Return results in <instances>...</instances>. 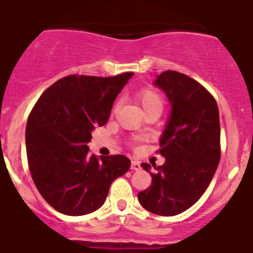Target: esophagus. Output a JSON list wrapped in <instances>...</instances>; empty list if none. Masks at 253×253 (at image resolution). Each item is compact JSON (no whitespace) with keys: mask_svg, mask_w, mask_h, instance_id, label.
I'll return each instance as SVG.
<instances>
[{"mask_svg":"<svg viewBox=\"0 0 253 253\" xmlns=\"http://www.w3.org/2000/svg\"><path fill=\"white\" fill-rule=\"evenodd\" d=\"M130 168H132V169L135 170V171L140 170V169H141L140 162H138V161H132V164H130Z\"/></svg>","mask_w":253,"mask_h":253,"instance_id":"obj_1","label":"esophagus"}]
</instances>
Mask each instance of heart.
I'll return each mask as SVG.
<instances>
[{"mask_svg":"<svg viewBox=\"0 0 253 253\" xmlns=\"http://www.w3.org/2000/svg\"><path fill=\"white\" fill-rule=\"evenodd\" d=\"M136 100L141 104L145 113L152 109L162 110L164 107V97L159 91L152 88L140 89L135 94Z\"/></svg>","mask_w":253,"mask_h":253,"instance_id":"b5f03b06","label":"heart"}]
</instances>
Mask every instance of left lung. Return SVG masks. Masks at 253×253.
<instances>
[{
	"label": "left lung",
	"mask_w": 253,
	"mask_h": 253,
	"mask_svg": "<svg viewBox=\"0 0 253 253\" xmlns=\"http://www.w3.org/2000/svg\"><path fill=\"white\" fill-rule=\"evenodd\" d=\"M172 104L158 153L165 163H143L152 183L138 194L151 213L172 216L199 201L215 173L221 156L220 118L215 98L202 84L177 71H164L155 82Z\"/></svg>",
	"instance_id": "1"
}]
</instances>
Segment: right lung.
Instances as JSON below:
<instances>
[{
	"mask_svg": "<svg viewBox=\"0 0 253 253\" xmlns=\"http://www.w3.org/2000/svg\"><path fill=\"white\" fill-rule=\"evenodd\" d=\"M133 72L112 77L70 75L42 92L26 127L28 167L48 205L66 215H84L106 201L109 187L130 161L89 155L91 130L108 121L118 94Z\"/></svg>",
	"mask_w": 253,
	"mask_h": 253,
	"instance_id": "1",
	"label": "right lung"
}]
</instances>
